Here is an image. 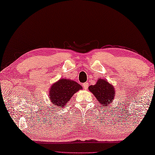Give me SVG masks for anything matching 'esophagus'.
Returning <instances> with one entry per match:
<instances>
[{
    "label": "esophagus",
    "instance_id": "esophagus-1",
    "mask_svg": "<svg viewBox=\"0 0 155 155\" xmlns=\"http://www.w3.org/2000/svg\"><path fill=\"white\" fill-rule=\"evenodd\" d=\"M83 87L84 89L87 90V89H88V83H83Z\"/></svg>",
    "mask_w": 155,
    "mask_h": 155
}]
</instances>
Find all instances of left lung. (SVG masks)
<instances>
[{
    "mask_svg": "<svg viewBox=\"0 0 155 155\" xmlns=\"http://www.w3.org/2000/svg\"><path fill=\"white\" fill-rule=\"evenodd\" d=\"M89 90L99 101L100 104L105 108L106 106H110L114 99L115 93L114 87L106 80L100 78L95 85L89 86Z\"/></svg>",
    "mask_w": 155,
    "mask_h": 155,
    "instance_id": "8db88e82",
    "label": "left lung"
}]
</instances>
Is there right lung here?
Masks as SVG:
<instances>
[{
  "instance_id": "add662e5",
  "label": "right lung",
  "mask_w": 155,
  "mask_h": 155,
  "mask_svg": "<svg viewBox=\"0 0 155 155\" xmlns=\"http://www.w3.org/2000/svg\"><path fill=\"white\" fill-rule=\"evenodd\" d=\"M81 89V85L75 81L62 78L53 85L50 89L49 97L52 104L63 108L72 95Z\"/></svg>"
}]
</instances>
